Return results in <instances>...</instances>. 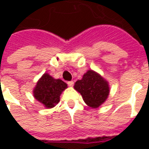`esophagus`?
I'll return each mask as SVG.
<instances>
[{"mask_svg": "<svg viewBox=\"0 0 149 149\" xmlns=\"http://www.w3.org/2000/svg\"><path fill=\"white\" fill-rule=\"evenodd\" d=\"M67 84L70 86H73V84H74V82H73V81H69V82H67Z\"/></svg>", "mask_w": 149, "mask_h": 149, "instance_id": "34e87169", "label": "esophagus"}]
</instances>
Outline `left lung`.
<instances>
[{"instance_id":"1","label":"left lung","mask_w":149,"mask_h":149,"mask_svg":"<svg viewBox=\"0 0 149 149\" xmlns=\"http://www.w3.org/2000/svg\"><path fill=\"white\" fill-rule=\"evenodd\" d=\"M74 88L83 97L88 106L97 108L108 97V84L98 73L89 70L84 75L83 79L76 82Z\"/></svg>"}]
</instances>
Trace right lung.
Instances as JSON below:
<instances>
[{
	"label": "right lung",
	"mask_w": 149,
	"mask_h": 149,
	"mask_svg": "<svg viewBox=\"0 0 149 149\" xmlns=\"http://www.w3.org/2000/svg\"><path fill=\"white\" fill-rule=\"evenodd\" d=\"M67 87V84L61 79H56L45 73L34 89V97L48 108L53 107L59 102L61 93Z\"/></svg>",
	"instance_id": "right-lung-1"
}]
</instances>
